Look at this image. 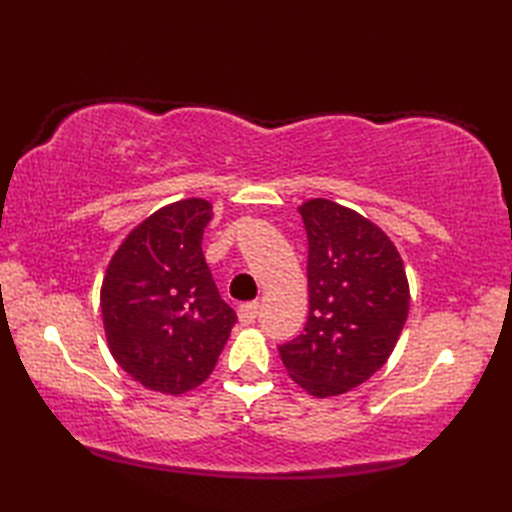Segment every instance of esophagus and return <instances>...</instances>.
Here are the masks:
<instances>
[{
    "label": "esophagus",
    "instance_id": "34e87169",
    "mask_svg": "<svg viewBox=\"0 0 512 512\" xmlns=\"http://www.w3.org/2000/svg\"><path fill=\"white\" fill-rule=\"evenodd\" d=\"M237 314H239V321H242L244 325L255 323L257 314H259V303L257 301L242 303V306H239V310H237Z\"/></svg>",
    "mask_w": 512,
    "mask_h": 512
}]
</instances>
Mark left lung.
Here are the masks:
<instances>
[{"instance_id": "left-lung-1", "label": "left lung", "mask_w": 512, "mask_h": 512, "mask_svg": "<svg viewBox=\"0 0 512 512\" xmlns=\"http://www.w3.org/2000/svg\"><path fill=\"white\" fill-rule=\"evenodd\" d=\"M299 213L308 233L310 314L279 356L308 394L339 396L394 350L409 312L407 275L396 246L363 215L321 198Z\"/></svg>"}]
</instances>
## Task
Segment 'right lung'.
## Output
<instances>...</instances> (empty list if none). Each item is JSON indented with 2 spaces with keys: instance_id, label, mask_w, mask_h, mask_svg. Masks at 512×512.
I'll use <instances>...</instances> for the list:
<instances>
[{
  "instance_id": "right-lung-1",
  "label": "right lung",
  "mask_w": 512,
  "mask_h": 512,
  "mask_svg": "<svg viewBox=\"0 0 512 512\" xmlns=\"http://www.w3.org/2000/svg\"><path fill=\"white\" fill-rule=\"evenodd\" d=\"M211 204L180 200L138 224L101 290L112 356L147 389L184 394L204 383L237 321L202 253Z\"/></svg>"
}]
</instances>
